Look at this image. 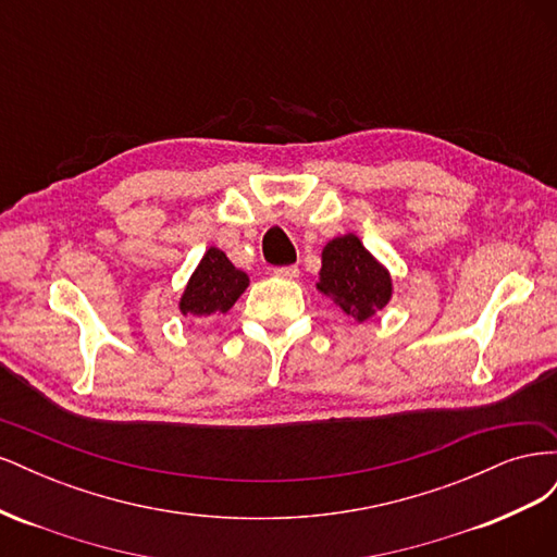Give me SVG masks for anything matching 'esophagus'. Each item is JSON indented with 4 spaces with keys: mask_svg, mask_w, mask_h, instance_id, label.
<instances>
[{
    "mask_svg": "<svg viewBox=\"0 0 557 557\" xmlns=\"http://www.w3.org/2000/svg\"><path fill=\"white\" fill-rule=\"evenodd\" d=\"M274 274L278 278H297L299 276V267L297 264H288V267H276Z\"/></svg>",
    "mask_w": 557,
    "mask_h": 557,
    "instance_id": "34e87169",
    "label": "esophagus"
}]
</instances>
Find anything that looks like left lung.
<instances>
[{
    "label": "left lung",
    "mask_w": 557,
    "mask_h": 557,
    "mask_svg": "<svg viewBox=\"0 0 557 557\" xmlns=\"http://www.w3.org/2000/svg\"><path fill=\"white\" fill-rule=\"evenodd\" d=\"M318 290L334 297L346 315L362 323L391 301L393 281L356 234H344L323 248Z\"/></svg>",
    "instance_id": "obj_1"
}]
</instances>
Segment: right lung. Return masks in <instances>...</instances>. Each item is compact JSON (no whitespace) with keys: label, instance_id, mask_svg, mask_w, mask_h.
<instances>
[{"label":"right lung","instance_id":"add662e5","mask_svg":"<svg viewBox=\"0 0 557 557\" xmlns=\"http://www.w3.org/2000/svg\"><path fill=\"white\" fill-rule=\"evenodd\" d=\"M248 288V276L234 267L223 250L209 248L181 295V313L209 318L225 313Z\"/></svg>","mask_w":557,"mask_h":557}]
</instances>
